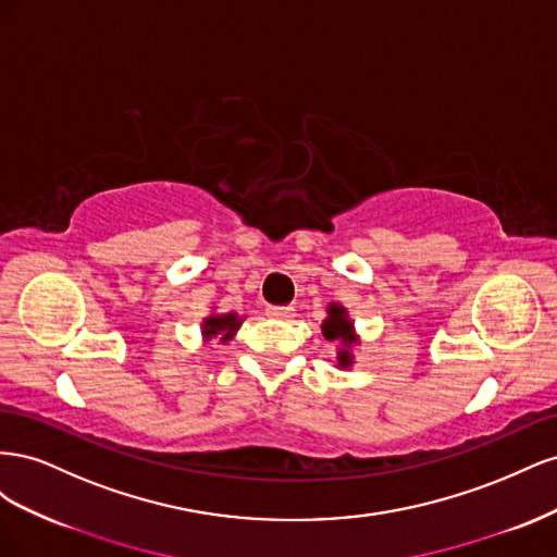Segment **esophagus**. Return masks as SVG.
Masks as SVG:
<instances>
[{
  "label": "esophagus",
  "instance_id": "34e87169",
  "mask_svg": "<svg viewBox=\"0 0 557 557\" xmlns=\"http://www.w3.org/2000/svg\"><path fill=\"white\" fill-rule=\"evenodd\" d=\"M267 315L269 318H281V320H288L295 315L293 307H267Z\"/></svg>",
  "mask_w": 557,
  "mask_h": 557
}]
</instances>
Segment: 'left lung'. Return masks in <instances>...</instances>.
<instances>
[{
  "label": "left lung",
  "instance_id": "1",
  "mask_svg": "<svg viewBox=\"0 0 557 557\" xmlns=\"http://www.w3.org/2000/svg\"><path fill=\"white\" fill-rule=\"evenodd\" d=\"M323 336L332 344H342L339 350V364L348 367L350 364V352L348 346L356 342V336H352V325L350 320L346 318V311L339 305H330V315L323 323Z\"/></svg>",
  "mask_w": 557,
  "mask_h": 557
}]
</instances>
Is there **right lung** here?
<instances>
[{"instance_id": "obj_1", "label": "right lung", "mask_w": 557, "mask_h": 557, "mask_svg": "<svg viewBox=\"0 0 557 557\" xmlns=\"http://www.w3.org/2000/svg\"><path fill=\"white\" fill-rule=\"evenodd\" d=\"M239 325H242V320L234 313L211 315L209 320H205V336H207V339H211V336H215V334H223L221 342H227L230 336L234 334V330H237Z\"/></svg>"}]
</instances>
